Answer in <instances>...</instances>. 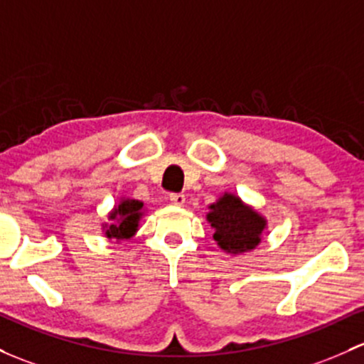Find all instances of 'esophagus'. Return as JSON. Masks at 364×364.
I'll list each match as a JSON object with an SVG mask.
<instances>
[{"instance_id": "esophagus-1", "label": "esophagus", "mask_w": 364, "mask_h": 364, "mask_svg": "<svg viewBox=\"0 0 364 364\" xmlns=\"http://www.w3.org/2000/svg\"><path fill=\"white\" fill-rule=\"evenodd\" d=\"M169 200L174 205H183V204H185V195H183V193H171Z\"/></svg>"}]
</instances>
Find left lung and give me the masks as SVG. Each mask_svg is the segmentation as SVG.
I'll return each mask as SVG.
<instances>
[{
  "label": "left lung",
  "mask_w": 364,
  "mask_h": 364,
  "mask_svg": "<svg viewBox=\"0 0 364 364\" xmlns=\"http://www.w3.org/2000/svg\"><path fill=\"white\" fill-rule=\"evenodd\" d=\"M208 220L214 228V240L221 250L233 255L255 250L265 228V220L259 214L244 205L239 197L228 193L211 205Z\"/></svg>",
  "instance_id": "8db88e82"
}]
</instances>
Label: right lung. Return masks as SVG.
I'll use <instances>...</instances> for the list:
<instances>
[{
    "mask_svg": "<svg viewBox=\"0 0 364 364\" xmlns=\"http://www.w3.org/2000/svg\"><path fill=\"white\" fill-rule=\"evenodd\" d=\"M141 209H143V202L139 200H131V198H125L118 204V208H114V211L109 214V220L113 221L112 225L106 230V235L109 239H131V237L137 230V223H139L141 218ZM114 219H120V222L114 223Z\"/></svg>",
    "mask_w": 364,
    "mask_h": 364,
    "instance_id": "right-lung-1",
    "label": "right lung"
}]
</instances>
